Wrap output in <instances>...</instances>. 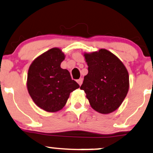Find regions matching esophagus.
<instances>
[{
    "instance_id": "1",
    "label": "esophagus",
    "mask_w": 153,
    "mask_h": 153,
    "mask_svg": "<svg viewBox=\"0 0 153 153\" xmlns=\"http://www.w3.org/2000/svg\"><path fill=\"white\" fill-rule=\"evenodd\" d=\"M77 82H78V83L79 84V85H82V78H80V79H78V80H77Z\"/></svg>"
}]
</instances>
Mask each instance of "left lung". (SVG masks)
<instances>
[{"instance_id":"obj_1","label":"left lung","mask_w":153,"mask_h":153,"mask_svg":"<svg viewBox=\"0 0 153 153\" xmlns=\"http://www.w3.org/2000/svg\"><path fill=\"white\" fill-rule=\"evenodd\" d=\"M88 73L80 89L85 91L91 107L103 114L120 106L129 91V73L117 56L101 49L84 54Z\"/></svg>"}]
</instances>
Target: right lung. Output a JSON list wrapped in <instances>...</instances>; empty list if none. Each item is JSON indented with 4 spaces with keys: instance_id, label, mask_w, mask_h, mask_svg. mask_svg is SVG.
<instances>
[{
    "instance_id": "obj_1",
    "label": "right lung",
    "mask_w": 153,
    "mask_h": 153,
    "mask_svg": "<svg viewBox=\"0 0 153 153\" xmlns=\"http://www.w3.org/2000/svg\"><path fill=\"white\" fill-rule=\"evenodd\" d=\"M65 57L60 49H50L36 57L28 71L29 94L36 106L46 111L62 109L70 94L80 87L69 71L61 68Z\"/></svg>"
}]
</instances>
